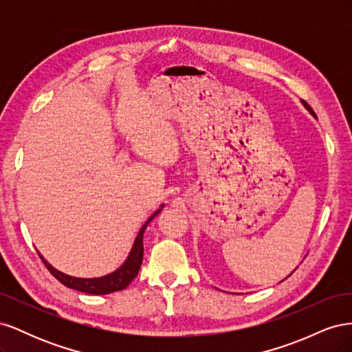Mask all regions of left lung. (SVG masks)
Masks as SVG:
<instances>
[{
	"mask_svg": "<svg viewBox=\"0 0 352 352\" xmlns=\"http://www.w3.org/2000/svg\"><path fill=\"white\" fill-rule=\"evenodd\" d=\"M301 102H302V105H304V107H305V109H307V110H308V111H310V113H311V114H313V116H314V113H313V110H311V109H310V107H308V104H307V102H304V101H301ZM292 273H294V272H292ZM289 276H291V274H289ZM289 276H287V278H289Z\"/></svg>",
	"mask_w": 352,
	"mask_h": 352,
	"instance_id": "8db88e82",
	"label": "left lung"
}]
</instances>
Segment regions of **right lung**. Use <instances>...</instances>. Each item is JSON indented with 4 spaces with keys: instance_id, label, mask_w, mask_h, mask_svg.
<instances>
[{
    "instance_id": "obj_1",
    "label": "right lung",
    "mask_w": 352,
    "mask_h": 352,
    "mask_svg": "<svg viewBox=\"0 0 352 352\" xmlns=\"http://www.w3.org/2000/svg\"><path fill=\"white\" fill-rule=\"evenodd\" d=\"M163 207L164 204L160 206V208L154 212V214H151L150 219L144 223V226L140 229V232H138V236L135 238L129 255H127V258L124 260V263L120 265V267L109 274L101 276V278H74V276H69L66 273L57 270L56 267H52V265L42 257L39 251L38 254L41 260L44 261L45 267L51 272V274L65 286L72 287V289H76L85 294H91V295H105V294L122 291L136 278L138 272L141 269L142 257H144V232L146 226L150 225V221L163 210Z\"/></svg>"
}]
</instances>
